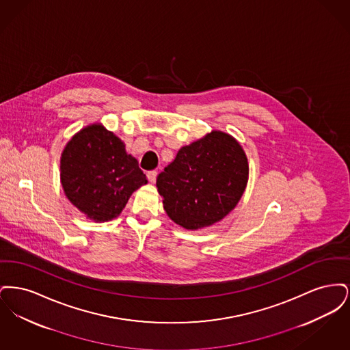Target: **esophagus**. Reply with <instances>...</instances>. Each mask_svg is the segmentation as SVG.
I'll list each match as a JSON object with an SVG mask.
<instances>
[{"label": "esophagus", "instance_id": "1", "mask_svg": "<svg viewBox=\"0 0 350 350\" xmlns=\"http://www.w3.org/2000/svg\"><path fill=\"white\" fill-rule=\"evenodd\" d=\"M156 177H157V172L156 170H150L147 173V178H148V181L150 183H154L156 181Z\"/></svg>", "mask_w": 350, "mask_h": 350}]
</instances>
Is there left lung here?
<instances>
[{
    "mask_svg": "<svg viewBox=\"0 0 350 350\" xmlns=\"http://www.w3.org/2000/svg\"><path fill=\"white\" fill-rule=\"evenodd\" d=\"M250 178L247 154L230 133L213 130L185 146L157 176L164 210L176 224L198 231L227 217Z\"/></svg>",
    "mask_w": 350,
    "mask_h": 350,
    "instance_id": "left-lung-1",
    "label": "left lung"
}]
</instances>
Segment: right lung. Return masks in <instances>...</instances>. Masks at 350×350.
Here are the masks:
<instances>
[{
	"instance_id": "right-lung-1",
	"label": "right lung",
	"mask_w": 350,
	"mask_h": 350,
	"mask_svg": "<svg viewBox=\"0 0 350 350\" xmlns=\"http://www.w3.org/2000/svg\"><path fill=\"white\" fill-rule=\"evenodd\" d=\"M60 183L69 202L86 219L102 223L119 217L133 191L148 181L117 135L93 123L66 144Z\"/></svg>"
}]
</instances>
